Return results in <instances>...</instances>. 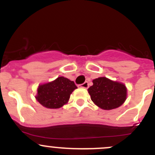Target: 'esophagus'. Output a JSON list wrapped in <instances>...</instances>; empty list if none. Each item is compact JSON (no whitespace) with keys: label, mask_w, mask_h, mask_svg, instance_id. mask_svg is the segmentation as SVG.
<instances>
[{"label":"esophagus","mask_w":155,"mask_h":155,"mask_svg":"<svg viewBox=\"0 0 155 155\" xmlns=\"http://www.w3.org/2000/svg\"><path fill=\"white\" fill-rule=\"evenodd\" d=\"M88 86H89V85H88V82H85L83 84L80 85V87H83V88H87Z\"/></svg>","instance_id":"1"}]
</instances>
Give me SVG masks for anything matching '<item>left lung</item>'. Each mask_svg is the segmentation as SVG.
<instances>
[{"label":"left lung","instance_id":"8db88e82","mask_svg":"<svg viewBox=\"0 0 155 155\" xmlns=\"http://www.w3.org/2000/svg\"><path fill=\"white\" fill-rule=\"evenodd\" d=\"M91 101L105 110L116 109L127 98V87L123 83L114 82L106 77L93 80V85L87 89Z\"/></svg>","mask_w":155,"mask_h":155}]
</instances>
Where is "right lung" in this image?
Returning a JSON list of instances; mask_svg holds the SVG:
<instances>
[{
	"label": "right lung",
	"mask_w": 155,
	"mask_h": 155,
	"mask_svg": "<svg viewBox=\"0 0 155 155\" xmlns=\"http://www.w3.org/2000/svg\"><path fill=\"white\" fill-rule=\"evenodd\" d=\"M77 88L73 81L58 77L55 80L39 85L37 101L48 109H58L68 102L72 92Z\"/></svg>",
	"instance_id": "add662e5"
}]
</instances>
